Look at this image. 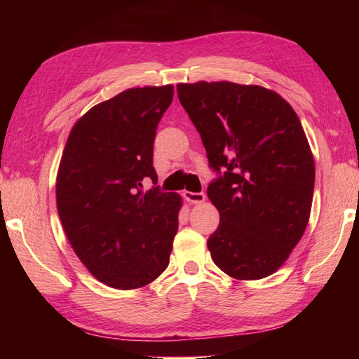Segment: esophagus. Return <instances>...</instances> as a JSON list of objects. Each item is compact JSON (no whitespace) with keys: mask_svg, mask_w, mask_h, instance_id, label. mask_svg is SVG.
<instances>
[{"mask_svg":"<svg viewBox=\"0 0 359 359\" xmlns=\"http://www.w3.org/2000/svg\"><path fill=\"white\" fill-rule=\"evenodd\" d=\"M184 198L187 199L188 203L199 204V203H203L204 199H205V194H204L203 191H198V193H194V191H184Z\"/></svg>","mask_w":359,"mask_h":359,"instance_id":"esophagus-1","label":"esophagus"}]
</instances>
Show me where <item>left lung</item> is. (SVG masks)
Returning <instances> with one entry per match:
<instances>
[{
	"instance_id": "obj_1",
	"label": "left lung",
	"mask_w": 359,
	"mask_h": 359,
	"mask_svg": "<svg viewBox=\"0 0 359 359\" xmlns=\"http://www.w3.org/2000/svg\"><path fill=\"white\" fill-rule=\"evenodd\" d=\"M177 95L217 172L208 196L220 224L208 241L214 263L239 280L280 267L311 215L315 165L287 101L259 85L179 83Z\"/></svg>"
}]
</instances>
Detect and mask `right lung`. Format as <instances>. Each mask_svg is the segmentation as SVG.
I'll use <instances>...</instances> for the list:
<instances>
[{
    "mask_svg": "<svg viewBox=\"0 0 359 359\" xmlns=\"http://www.w3.org/2000/svg\"><path fill=\"white\" fill-rule=\"evenodd\" d=\"M172 85L130 88L72 126L57 175V208L79 259L118 290L154 282L169 264L180 196L156 184L154 142Z\"/></svg>",
    "mask_w": 359,
    "mask_h": 359,
    "instance_id": "add662e5",
    "label": "right lung"
}]
</instances>
